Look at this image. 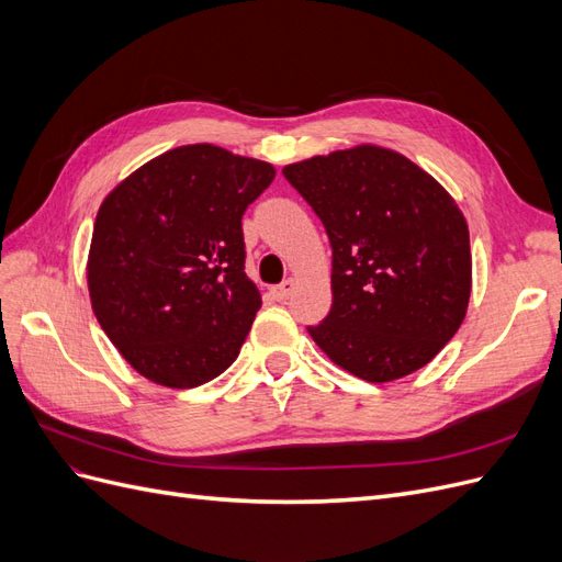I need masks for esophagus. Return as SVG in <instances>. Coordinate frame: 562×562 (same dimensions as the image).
Returning <instances> with one entry per match:
<instances>
[{"label": "esophagus", "mask_w": 562, "mask_h": 562, "mask_svg": "<svg viewBox=\"0 0 562 562\" xmlns=\"http://www.w3.org/2000/svg\"><path fill=\"white\" fill-rule=\"evenodd\" d=\"M293 291H295V279H285L281 285L271 288V295H274L277 300H288Z\"/></svg>", "instance_id": "1"}]
</instances>
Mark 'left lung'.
Here are the masks:
<instances>
[{"instance_id": "8db88e82", "label": "left lung", "mask_w": 562, "mask_h": 562, "mask_svg": "<svg viewBox=\"0 0 562 562\" xmlns=\"http://www.w3.org/2000/svg\"><path fill=\"white\" fill-rule=\"evenodd\" d=\"M333 246V307L310 326L321 351L366 382L427 366L471 297L469 227L446 187L401 151L335 149L283 168Z\"/></svg>"}]
</instances>
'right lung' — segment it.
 Here are the masks:
<instances>
[{"label":"right lung","instance_id":"add662e5","mask_svg":"<svg viewBox=\"0 0 562 562\" xmlns=\"http://www.w3.org/2000/svg\"><path fill=\"white\" fill-rule=\"evenodd\" d=\"M274 166L182 145L119 182L95 215L87 281L100 328L149 382L192 389L239 356L262 297L241 217Z\"/></svg>","mask_w":562,"mask_h":562}]
</instances>
